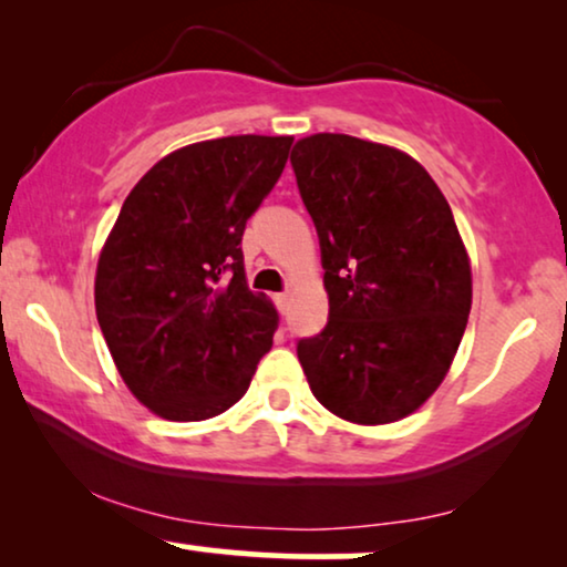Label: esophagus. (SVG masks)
I'll return each instance as SVG.
<instances>
[{"instance_id": "obj_1", "label": "esophagus", "mask_w": 567, "mask_h": 567, "mask_svg": "<svg viewBox=\"0 0 567 567\" xmlns=\"http://www.w3.org/2000/svg\"><path fill=\"white\" fill-rule=\"evenodd\" d=\"M275 303H277L279 311L285 313V308H288V303H290V292H277V296H275Z\"/></svg>"}]
</instances>
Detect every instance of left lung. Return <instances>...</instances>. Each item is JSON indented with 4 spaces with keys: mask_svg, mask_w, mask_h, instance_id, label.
I'll return each mask as SVG.
<instances>
[{
    "mask_svg": "<svg viewBox=\"0 0 567 567\" xmlns=\"http://www.w3.org/2000/svg\"><path fill=\"white\" fill-rule=\"evenodd\" d=\"M321 244L329 323L298 342L313 396L354 425L420 410L472 308V264L430 173L402 150L311 134L290 155Z\"/></svg>",
    "mask_w": 567,
    "mask_h": 567,
    "instance_id": "left-lung-1",
    "label": "left lung"
}]
</instances>
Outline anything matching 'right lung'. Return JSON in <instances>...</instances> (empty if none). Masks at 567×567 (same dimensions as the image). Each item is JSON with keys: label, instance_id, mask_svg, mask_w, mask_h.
I'll use <instances>...</instances> for the list:
<instances>
[{"label": "right lung", "instance_id": "right-lung-1", "mask_svg": "<svg viewBox=\"0 0 567 567\" xmlns=\"http://www.w3.org/2000/svg\"><path fill=\"white\" fill-rule=\"evenodd\" d=\"M290 145L261 134L194 142L124 199L97 256L95 313L126 389L157 417L230 410L269 352L279 316L248 290L240 238Z\"/></svg>", "mask_w": 567, "mask_h": 567}]
</instances>
